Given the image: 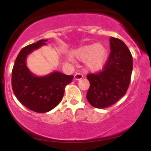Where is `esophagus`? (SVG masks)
I'll list each match as a JSON object with an SVG mask.
<instances>
[{
    "label": "esophagus",
    "mask_w": 151,
    "mask_h": 151,
    "mask_svg": "<svg viewBox=\"0 0 151 151\" xmlns=\"http://www.w3.org/2000/svg\"><path fill=\"white\" fill-rule=\"evenodd\" d=\"M83 78V74L81 73H76L75 75H74V79L75 80H80Z\"/></svg>",
    "instance_id": "obj_1"
}]
</instances>
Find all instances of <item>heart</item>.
<instances>
[{"label":"heart","instance_id":"obj_1","mask_svg":"<svg viewBox=\"0 0 151 151\" xmlns=\"http://www.w3.org/2000/svg\"><path fill=\"white\" fill-rule=\"evenodd\" d=\"M72 55L80 61L85 62V65L91 72L102 70L108 58V49L101 42L85 45L74 50Z\"/></svg>","mask_w":151,"mask_h":151}]
</instances>
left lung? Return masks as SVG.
Returning a JSON list of instances; mask_svg holds the SVG:
<instances>
[{"mask_svg": "<svg viewBox=\"0 0 151 151\" xmlns=\"http://www.w3.org/2000/svg\"><path fill=\"white\" fill-rule=\"evenodd\" d=\"M109 42L111 52L103 70L87 75L90 86L86 99L98 109L113 105L125 95L133 70L132 55L125 43L113 37Z\"/></svg>", "mask_w": 151, "mask_h": 151, "instance_id": "left-lung-1", "label": "left lung"}]
</instances>
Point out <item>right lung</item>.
<instances>
[{
	"label": "right lung",
	"mask_w": 151,
	"mask_h": 151,
	"mask_svg": "<svg viewBox=\"0 0 151 151\" xmlns=\"http://www.w3.org/2000/svg\"><path fill=\"white\" fill-rule=\"evenodd\" d=\"M47 40H40L20 50L12 71V88L18 101L30 110L45 113L62 101L65 87L74 76L54 71L44 76H37L27 66L30 54L46 45Z\"/></svg>",
	"instance_id": "add662e5"
}]
</instances>
